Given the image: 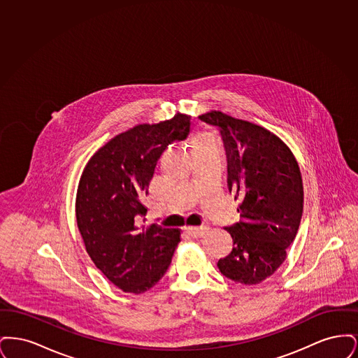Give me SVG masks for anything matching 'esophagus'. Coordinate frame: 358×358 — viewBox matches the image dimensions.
Listing matches in <instances>:
<instances>
[{
	"label": "esophagus",
	"mask_w": 358,
	"mask_h": 358,
	"mask_svg": "<svg viewBox=\"0 0 358 358\" xmlns=\"http://www.w3.org/2000/svg\"><path fill=\"white\" fill-rule=\"evenodd\" d=\"M208 227H200V228H194V227H187L185 228V231H187V235L190 236V238H203L205 234L208 232Z\"/></svg>",
	"instance_id": "obj_1"
}]
</instances>
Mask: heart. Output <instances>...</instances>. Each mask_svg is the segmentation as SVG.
<instances>
[{
  "label": "heart",
  "mask_w": 358,
  "mask_h": 358,
  "mask_svg": "<svg viewBox=\"0 0 358 358\" xmlns=\"http://www.w3.org/2000/svg\"><path fill=\"white\" fill-rule=\"evenodd\" d=\"M206 138H209V136H201V138H199V141H203V139H206ZM197 141V142H199Z\"/></svg>",
  "instance_id": "obj_1"
}]
</instances>
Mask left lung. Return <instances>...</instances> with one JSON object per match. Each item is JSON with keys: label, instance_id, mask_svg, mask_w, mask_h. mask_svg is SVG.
Segmentation results:
<instances>
[{"label": "left lung", "instance_id": "1", "mask_svg": "<svg viewBox=\"0 0 358 358\" xmlns=\"http://www.w3.org/2000/svg\"><path fill=\"white\" fill-rule=\"evenodd\" d=\"M219 127L228 161V187L241 199L240 222L227 227L231 254L220 273L241 285H257L287 257L303 212V182L289 146L270 130L222 111L199 117Z\"/></svg>", "mask_w": 358, "mask_h": 358}]
</instances>
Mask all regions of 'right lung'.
Returning <instances> with one entry per match:
<instances>
[{
	"label": "right lung",
	"instance_id": "right-lung-1",
	"mask_svg": "<svg viewBox=\"0 0 358 358\" xmlns=\"http://www.w3.org/2000/svg\"><path fill=\"white\" fill-rule=\"evenodd\" d=\"M190 117L142 123L110 139L85 165L76 193V222L85 251L124 292L142 294L166 273L181 231L142 224L154 169L164 150L184 141Z\"/></svg>",
	"mask_w": 358,
	"mask_h": 358
}]
</instances>
